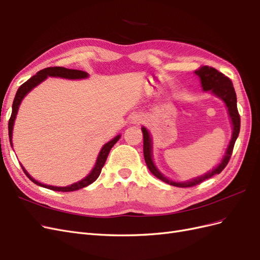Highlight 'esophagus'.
<instances>
[{
  "label": "esophagus",
  "instance_id": "esophagus-1",
  "mask_svg": "<svg viewBox=\"0 0 260 260\" xmlns=\"http://www.w3.org/2000/svg\"><path fill=\"white\" fill-rule=\"evenodd\" d=\"M133 122L135 123H140V122H142L143 121V118L141 117V116H136L135 118H133V120H132Z\"/></svg>",
  "mask_w": 260,
  "mask_h": 260
}]
</instances>
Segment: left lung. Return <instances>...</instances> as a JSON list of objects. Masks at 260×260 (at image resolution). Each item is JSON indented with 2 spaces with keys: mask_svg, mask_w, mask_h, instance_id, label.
<instances>
[{
  "mask_svg": "<svg viewBox=\"0 0 260 260\" xmlns=\"http://www.w3.org/2000/svg\"><path fill=\"white\" fill-rule=\"evenodd\" d=\"M195 74L198 75L201 78L202 81V86L204 91H210L211 93H214L215 95L221 99L226 107L228 111H229V115L231 117L232 124H233V133H232V139L230 141V144L228 146V149L225 152V156L223 157V159L221 164H219V166L216 167L211 172H208V174L204 175L203 177H199L196 179H193L192 181H188V182H174V181H170L167 178H165L160 172L157 170L155 167V165L152 160V141L151 138H149V135L147 130L143 127L142 132H143V153H144V159L147 165V168L149 171L156 177L160 179L164 182H166L170 185H175L178 187H190L201 184L203 181H205L212 176L218 175L221 172L225 166L229 162L231 155L233 152V147L235 144V141H237L239 133H240V127H241V118L240 114L238 111V106H237V94H235L234 88H233V83L232 81L224 76L222 73L218 72L216 68H212L209 66H202L198 70H196Z\"/></svg>",
  "mask_w": 260,
  "mask_h": 260,
  "instance_id": "obj_1",
  "label": "left lung"
}]
</instances>
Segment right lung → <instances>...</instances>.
<instances>
[{
  "label": "right lung",
  "mask_w": 260,
  "mask_h": 260,
  "mask_svg": "<svg viewBox=\"0 0 260 260\" xmlns=\"http://www.w3.org/2000/svg\"><path fill=\"white\" fill-rule=\"evenodd\" d=\"M48 76H52V77H61V78H67V79H81V78H86L88 77V74L85 72H82V70H77V69H68V68H64V67H48V68H44L40 72H38L37 75L32 76L30 78L29 80H27L25 83H22L19 89L17 90L16 95H15L14 102H13V111H12V115L11 118L9 120V136H10V141L12 142V133H13V125H14V121H15V118H16L17 112H18V108L19 105L21 103V100L25 98L26 94L32 90L35 86H37L39 83H41L43 80H45ZM120 139V136H117L116 138H114L112 141H109L108 143H106L103 148L101 149V152L99 154L98 157V160L95 164V167L93 168V170L91 171V174L85 177L84 179H82L81 181L77 183H74L72 185H68V186H64V187H59V186H52V185H45L42 184L40 182H38L37 180H35L32 177H30V175L28 172L25 170V168H22L23 172H25L26 176L32 181L34 183H36L37 185H40L46 188H50V190L53 191H57V192H72V191H77V190H80L82 187L88 186L89 184L93 183L94 181H95L100 174L102 171V168H103L104 164L106 161L107 156L109 154V151H111V148L114 146V144L117 142L118 140ZM12 144V143H11Z\"/></svg>",
  "instance_id": "right-lung-1"
}]
</instances>
